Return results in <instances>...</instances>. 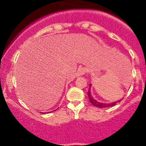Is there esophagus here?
<instances>
[{"label":"esophagus","instance_id":"34e87169","mask_svg":"<svg viewBox=\"0 0 146 146\" xmlns=\"http://www.w3.org/2000/svg\"><path fill=\"white\" fill-rule=\"evenodd\" d=\"M85 73H86V70H85V68H78V70L77 75L78 76H83Z\"/></svg>","mask_w":146,"mask_h":146}]
</instances>
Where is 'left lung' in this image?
Listing matches in <instances>:
<instances>
[{
    "instance_id": "1",
    "label": "left lung",
    "mask_w": 146,
    "mask_h": 146,
    "mask_svg": "<svg viewBox=\"0 0 146 146\" xmlns=\"http://www.w3.org/2000/svg\"><path fill=\"white\" fill-rule=\"evenodd\" d=\"M90 87H91V84H90ZM88 90V98H89L90 101V102L93 104L95 107H99V108H105V107H112V106H114L116 104H117V102H112V103H110V104H106V103H102V102H99L96 100L92 98V96L91 95V92L90 90ZM121 100H119L118 102H119Z\"/></svg>"
}]
</instances>
